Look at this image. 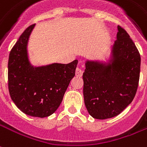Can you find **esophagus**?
I'll list each match as a JSON object with an SVG mask.
<instances>
[{
	"instance_id": "esophagus-1",
	"label": "esophagus",
	"mask_w": 147,
	"mask_h": 147,
	"mask_svg": "<svg viewBox=\"0 0 147 147\" xmlns=\"http://www.w3.org/2000/svg\"><path fill=\"white\" fill-rule=\"evenodd\" d=\"M82 73H83V71L81 68H77L76 70V76L78 77H81L82 76Z\"/></svg>"
}]
</instances>
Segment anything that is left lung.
Here are the masks:
<instances>
[{"label": "left lung", "mask_w": 147, "mask_h": 147, "mask_svg": "<svg viewBox=\"0 0 147 147\" xmlns=\"http://www.w3.org/2000/svg\"><path fill=\"white\" fill-rule=\"evenodd\" d=\"M118 30L111 63L88 61L82 76L85 105L89 114L96 119L119 115L131 104L137 91L140 52L128 32L120 26Z\"/></svg>", "instance_id": "obj_1"}]
</instances>
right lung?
I'll return each mask as SVG.
<instances>
[{"mask_svg": "<svg viewBox=\"0 0 147 147\" xmlns=\"http://www.w3.org/2000/svg\"><path fill=\"white\" fill-rule=\"evenodd\" d=\"M35 24L18 38L8 59V90L18 109L32 117H48L58 108L69 82L75 76L78 61L34 68L28 59L27 43Z\"/></svg>", "mask_w": 147, "mask_h": 147, "instance_id": "right-lung-1", "label": "right lung"}]
</instances>
